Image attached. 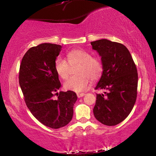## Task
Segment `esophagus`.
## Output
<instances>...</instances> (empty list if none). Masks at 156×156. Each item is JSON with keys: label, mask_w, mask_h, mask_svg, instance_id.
Here are the masks:
<instances>
[{"label": "esophagus", "mask_w": 156, "mask_h": 156, "mask_svg": "<svg viewBox=\"0 0 156 156\" xmlns=\"http://www.w3.org/2000/svg\"><path fill=\"white\" fill-rule=\"evenodd\" d=\"M84 95H85L84 93H80V94H76V96H77L78 98H81V97H84Z\"/></svg>", "instance_id": "esophagus-1"}]
</instances>
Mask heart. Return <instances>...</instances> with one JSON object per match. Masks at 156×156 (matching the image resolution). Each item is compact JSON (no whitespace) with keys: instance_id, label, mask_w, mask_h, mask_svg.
<instances>
[{"instance_id":"obj_1","label":"heart","mask_w":156,"mask_h":156,"mask_svg":"<svg viewBox=\"0 0 156 156\" xmlns=\"http://www.w3.org/2000/svg\"><path fill=\"white\" fill-rule=\"evenodd\" d=\"M66 59L59 57L55 61V69L59 77L66 80L71 73V66L79 65L76 76H71L64 84L65 89L80 93L86 91L91 80L100 78L104 71V65L99 57H92L90 52L83 50H73L67 54Z\"/></svg>"}]
</instances>
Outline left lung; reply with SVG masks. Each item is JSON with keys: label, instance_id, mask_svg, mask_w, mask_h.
I'll list each match as a JSON object with an SVG mask.
<instances>
[{"label": "left lung", "instance_id": "1", "mask_svg": "<svg viewBox=\"0 0 156 156\" xmlns=\"http://www.w3.org/2000/svg\"><path fill=\"white\" fill-rule=\"evenodd\" d=\"M99 53L104 71L96 89L108 93L97 94L93 112L99 122L106 126L119 124L129 116L137 97L138 72L126 47L101 39L91 42Z\"/></svg>", "mask_w": 156, "mask_h": 156}]
</instances>
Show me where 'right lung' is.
Listing matches in <instances>:
<instances>
[{
	"mask_svg": "<svg viewBox=\"0 0 156 156\" xmlns=\"http://www.w3.org/2000/svg\"><path fill=\"white\" fill-rule=\"evenodd\" d=\"M61 50V45L51 43L30 48L23 57L19 72V84L27 108L40 123L52 129L71 121L77 99L74 91L57 92L61 83L55 61ZM55 94L56 100L53 99Z\"/></svg>",
	"mask_w": 156,
	"mask_h": 156,
	"instance_id": "add662e5",
	"label": "right lung"
}]
</instances>
